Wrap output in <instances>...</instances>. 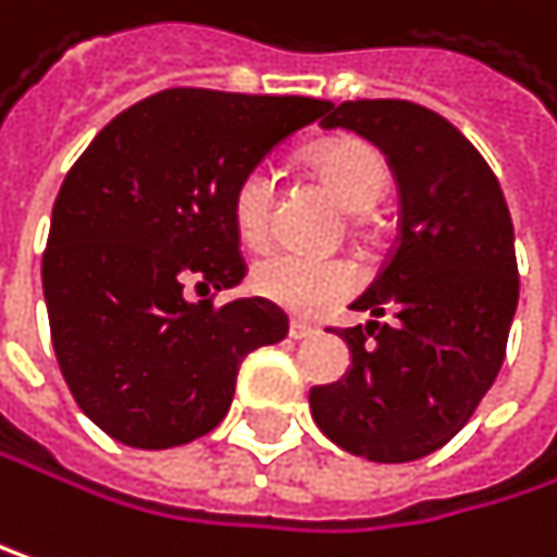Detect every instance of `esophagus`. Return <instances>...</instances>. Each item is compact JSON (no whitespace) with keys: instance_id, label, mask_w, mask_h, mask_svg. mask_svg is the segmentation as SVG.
Here are the masks:
<instances>
[{"instance_id":"34e87169","label":"esophagus","mask_w":557,"mask_h":557,"mask_svg":"<svg viewBox=\"0 0 557 557\" xmlns=\"http://www.w3.org/2000/svg\"><path fill=\"white\" fill-rule=\"evenodd\" d=\"M313 336H320V326L304 323V320H294V323H290V339L304 343V339H313Z\"/></svg>"}]
</instances>
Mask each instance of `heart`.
<instances>
[{"mask_svg":"<svg viewBox=\"0 0 557 557\" xmlns=\"http://www.w3.org/2000/svg\"><path fill=\"white\" fill-rule=\"evenodd\" d=\"M310 172L352 214L369 211L388 185L385 156L372 143L352 136L317 146L310 152ZM270 214L273 178L267 169H250L231 191V224L237 240L244 247H263L270 240ZM247 287L263 304H273L294 317H313L356 294L359 270L339 257L270 253L250 267Z\"/></svg>","mask_w":557,"mask_h":557,"instance_id":"1","label":"heart"}]
</instances>
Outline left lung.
Returning a JSON list of instances; mask_svg holds the SVG:
<instances>
[{"label":"left lung","instance_id":"8db88e82","mask_svg":"<svg viewBox=\"0 0 557 557\" xmlns=\"http://www.w3.org/2000/svg\"><path fill=\"white\" fill-rule=\"evenodd\" d=\"M375 143L398 182L401 231L343 330L352 369L310 392L317 428L375 463L441 450L493 388L519 304L516 234L476 146L411 100H346L323 116ZM388 312L393 320L381 323Z\"/></svg>","mask_w":557,"mask_h":557}]
</instances>
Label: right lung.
Segmentation results:
<instances>
[{"instance_id": "right-lung-1", "label": "right lung", "mask_w": 557, "mask_h": 557, "mask_svg": "<svg viewBox=\"0 0 557 557\" xmlns=\"http://www.w3.org/2000/svg\"><path fill=\"white\" fill-rule=\"evenodd\" d=\"M330 107L172 87L113 116L71 165L41 287L61 375L103 434L165 450L214 431L244 356L287 336L281 307L191 304L185 287L218 294L244 281L231 191Z\"/></svg>"}]
</instances>
